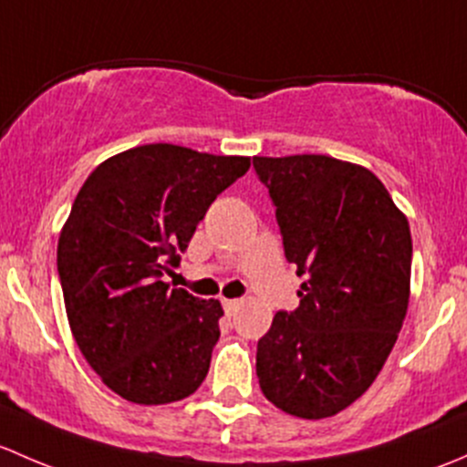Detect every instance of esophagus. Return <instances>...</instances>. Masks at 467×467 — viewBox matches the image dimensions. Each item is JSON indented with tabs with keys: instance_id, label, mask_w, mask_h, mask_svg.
Wrapping results in <instances>:
<instances>
[{
	"instance_id": "1",
	"label": "esophagus",
	"mask_w": 467,
	"mask_h": 467,
	"mask_svg": "<svg viewBox=\"0 0 467 467\" xmlns=\"http://www.w3.org/2000/svg\"><path fill=\"white\" fill-rule=\"evenodd\" d=\"M238 306H240V299H223V307L229 312V315H232V312H234Z\"/></svg>"
}]
</instances>
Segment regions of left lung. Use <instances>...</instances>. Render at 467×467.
Listing matches in <instances>:
<instances>
[{
    "mask_svg": "<svg viewBox=\"0 0 467 467\" xmlns=\"http://www.w3.org/2000/svg\"><path fill=\"white\" fill-rule=\"evenodd\" d=\"M285 258L306 276L299 307L258 339L274 407L307 420L353 405L382 371L410 306L411 234L368 168L326 155L254 157Z\"/></svg>",
    "mask_w": 467,
    "mask_h": 467,
    "instance_id": "1",
    "label": "left lung"
}]
</instances>
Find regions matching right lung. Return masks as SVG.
Segmentation results:
<instances>
[{
    "label": "right lung",
    "mask_w": 467,
    "mask_h": 467,
    "mask_svg": "<svg viewBox=\"0 0 467 467\" xmlns=\"http://www.w3.org/2000/svg\"><path fill=\"white\" fill-rule=\"evenodd\" d=\"M249 166V157L148 143L96 166L76 195L57 240L67 319L89 367L126 400L166 405L204 382L223 306L163 276Z\"/></svg>",
    "instance_id": "right-lung-1"
}]
</instances>
